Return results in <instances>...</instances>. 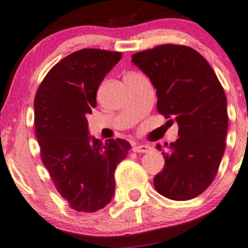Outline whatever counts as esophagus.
Segmentation results:
<instances>
[{
  "label": "esophagus",
  "mask_w": 248,
  "mask_h": 248,
  "mask_svg": "<svg viewBox=\"0 0 248 248\" xmlns=\"http://www.w3.org/2000/svg\"><path fill=\"white\" fill-rule=\"evenodd\" d=\"M133 151L136 153H148L152 151V147L148 145H138L133 148Z\"/></svg>",
  "instance_id": "obj_1"
}]
</instances>
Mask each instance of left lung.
I'll use <instances>...</instances> for the list:
<instances>
[{
  "mask_svg": "<svg viewBox=\"0 0 248 248\" xmlns=\"http://www.w3.org/2000/svg\"><path fill=\"white\" fill-rule=\"evenodd\" d=\"M156 88L157 111L178 123L179 138L162 149L164 168L154 178L163 197L185 201L212 184L225 149L227 96L201 54L183 45H161L132 55ZM170 119V121H172Z\"/></svg>",
  "mask_w": 248,
  "mask_h": 248,
  "instance_id": "left-lung-1",
  "label": "left lung"
}]
</instances>
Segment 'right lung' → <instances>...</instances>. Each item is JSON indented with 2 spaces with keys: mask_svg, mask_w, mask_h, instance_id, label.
<instances>
[{
  "mask_svg": "<svg viewBox=\"0 0 248 248\" xmlns=\"http://www.w3.org/2000/svg\"><path fill=\"white\" fill-rule=\"evenodd\" d=\"M122 53L86 48L68 55L49 70L34 99L40 156L61 197L82 213L102 209L115 192L114 172L131 145L103 143L88 136L86 116L96 107V92Z\"/></svg>",
  "mask_w": 248,
  "mask_h": 248,
  "instance_id": "obj_1",
  "label": "right lung"
}]
</instances>
